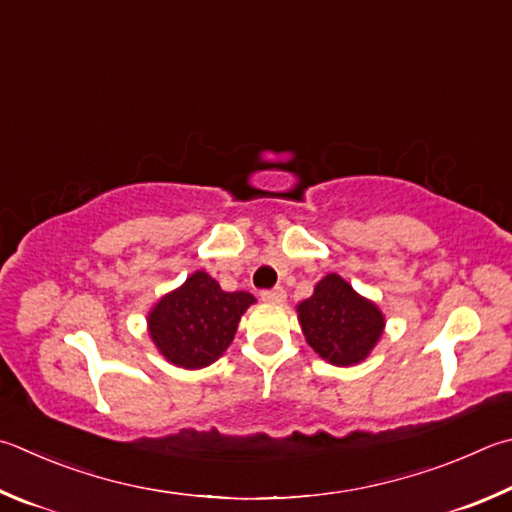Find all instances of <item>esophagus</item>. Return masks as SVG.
Listing matches in <instances>:
<instances>
[{
	"label": "esophagus",
	"mask_w": 512,
	"mask_h": 512,
	"mask_svg": "<svg viewBox=\"0 0 512 512\" xmlns=\"http://www.w3.org/2000/svg\"><path fill=\"white\" fill-rule=\"evenodd\" d=\"M262 300L264 302H271V304H282L286 300V291H284L282 286L268 288V291H262Z\"/></svg>",
	"instance_id": "34e87169"
}]
</instances>
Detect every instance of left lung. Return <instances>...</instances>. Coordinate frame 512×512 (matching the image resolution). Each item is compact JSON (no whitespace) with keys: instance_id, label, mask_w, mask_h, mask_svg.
<instances>
[{"instance_id":"1","label":"left lung","mask_w":512,"mask_h":512,"mask_svg":"<svg viewBox=\"0 0 512 512\" xmlns=\"http://www.w3.org/2000/svg\"><path fill=\"white\" fill-rule=\"evenodd\" d=\"M304 338L331 365L365 360L385 327L376 304L360 297L340 275L329 273L313 295L297 306Z\"/></svg>"}]
</instances>
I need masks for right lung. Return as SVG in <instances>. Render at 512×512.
Here are the masks:
<instances>
[{
	"mask_svg": "<svg viewBox=\"0 0 512 512\" xmlns=\"http://www.w3.org/2000/svg\"><path fill=\"white\" fill-rule=\"evenodd\" d=\"M253 302L250 293L221 291L208 273L197 271L150 311V336L172 365L206 367L228 349L239 318Z\"/></svg>",
	"mask_w": 512,
	"mask_h": 512,
	"instance_id": "obj_1",
	"label": "right lung"
}]
</instances>
